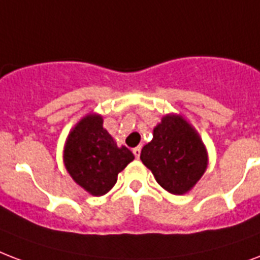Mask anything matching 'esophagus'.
Listing matches in <instances>:
<instances>
[{
    "label": "esophagus",
    "instance_id": "obj_1",
    "mask_svg": "<svg viewBox=\"0 0 260 260\" xmlns=\"http://www.w3.org/2000/svg\"><path fill=\"white\" fill-rule=\"evenodd\" d=\"M140 151H142V147H140V146H138V147H135L134 150H132V152H134V155L136 156V158L140 156Z\"/></svg>",
    "mask_w": 260,
    "mask_h": 260
}]
</instances>
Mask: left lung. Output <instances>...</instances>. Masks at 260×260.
<instances>
[{"label": "left lung", "instance_id": "left-lung-1", "mask_svg": "<svg viewBox=\"0 0 260 260\" xmlns=\"http://www.w3.org/2000/svg\"><path fill=\"white\" fill-rule=\"evenodd\" d=\"M140 159L165 191L184 195L205 174L209 152L191 122L170 113L154 126L152 140L142 148Z\"/></svg>", "mask_w": 260, "mask_h": 260}]
</instances>
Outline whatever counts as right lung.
I'll use <instances>...</instances> for the list:
<instances>
[{"mask_svg":"<svg viewBox=\"0 0 260 260\" xmlns=\"http://www.w3.org/2000/svg\"><path fill=\"white\" fill-rule=\"evenodd\" d=\"M62 159L65 169L79 187L92 196H102L114 187L118 173L135 156L125 146H117L104 128L101 114L88 113L69 131Z\"/></svg>","mask_w":260,"mask_h":260,"instance_id":"right-lung-1","label":"right lung"}]
</instances>
